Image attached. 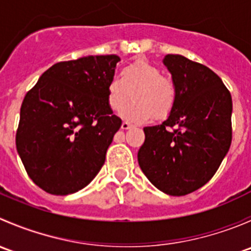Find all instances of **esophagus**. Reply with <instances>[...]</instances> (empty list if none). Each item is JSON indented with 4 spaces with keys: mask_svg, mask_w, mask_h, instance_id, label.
<instances>
[{
    "mask_svg": "<svg viewBox=\"0 0 251 251\" xmlns=\"http://www.w3.org/2000/svg\"><path fill=\"white\" fill-rule=\"evenodd\" d=\"M131 127H132V125H131L130 123H127V121H124V123L121 124V128H123V130H128V128Z\"/></svg>",
    "mask_w": 251,
    "mask_h": 251,
    "instance_id": "34e87169",
    "label": "esophagus"
}]
</instances>
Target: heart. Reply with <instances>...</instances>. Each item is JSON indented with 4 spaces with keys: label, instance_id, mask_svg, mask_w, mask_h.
Listing matches in <instances>:
<instances>
[{
    "label": "heart",
    "instance_id": "1",
    "mask_svg": "<svg viewBox=\"0 0 251 251\" xmlns=\"http://www.w3.org/2000/svg\"><path fill=\"white\" fill-rule=\"evenodd\" d=\"M134 91V102L123 107L129 93ZM108 104L113 110L120 109L124 119L144 123L153 115L165 118L174 109L177 100V87L170 77L163 76L160 68L140 59L127 65L121 77H113L107 87Z\"/></svg>",
    "mask_w": 251,
    "mask_h": 251
}]
</instances>
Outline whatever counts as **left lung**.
<instances>
[{
	"label": "left lung",
	"instance_id": "8db88e82",
	"mask_svg": "<svg viewBox=\"0 0 251 251\" xmlns=\"http://www.w3.org/2000/svg\"><path fill=\"white\" fill-rule=\"evenodd\" d=\"M177 87L168 119L143 128L138 164L147 178L169 196H186L211 179L232 142V97L205 65L179 54L163 60Z\"/></svg>",
	"mask_w": 251,
	"mask_h": 251
}]
</instances>
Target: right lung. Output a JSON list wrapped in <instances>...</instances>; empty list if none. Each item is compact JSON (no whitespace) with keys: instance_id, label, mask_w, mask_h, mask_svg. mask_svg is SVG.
I'll return each mask as SVG.
<instances>
[{"instance_id":"1","label":"right lung","mask_w":251,"mask_h":251,"mask_svg":"<svg viewBox=\"0 0 251 251\" xmlns=\"http://www.w3.org/2000/svg\"><path fill=\"white\" fill-rule=\"evenodd\" d=\"M115 54L52 65L26 93L16 144L35 184L54 196L85 188L100 173L121 126L108 104Z\"/></svg>"}]
</instances>
